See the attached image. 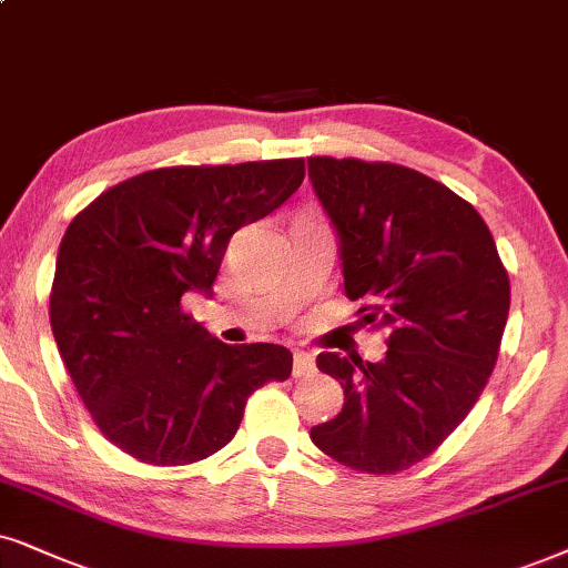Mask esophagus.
I'll return each instance as SVG.
<instances>
[{"label":"esophagus","mask_w":568,"mask_h":568,"mask_svg":"<svg viewBox=\"0 0 568 568\" xmlns=\"http://www.w3.org/2000/svg\"><path fill=\"white\" fill-rule=\"evenodd\" d=\"M314 372V356L306 351H296L293 354V377H306Z\"/></svg>","instance_id":"1"}]
</instances>
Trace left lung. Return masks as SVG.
<instances>
[{"mask_svg": "<svg viewBox=\"0 0 568 568\" xmlns=\"http://www.w3.org/2000/svg\"><path fill=\"white\" fill-rule=\"evenodd\" d=\"M308 181L333 225L346 296L383 327L379 362L320 354L343 387L335 419L312 427L329 458L396 475L433 450L477 404L498 358L511 288L475 206L390 162L308 156Z\"/></svg>", "mask_w": 568, "mask_h": 568, "instance_id": "8db88e82", "label": "left lung"}]
</instances>
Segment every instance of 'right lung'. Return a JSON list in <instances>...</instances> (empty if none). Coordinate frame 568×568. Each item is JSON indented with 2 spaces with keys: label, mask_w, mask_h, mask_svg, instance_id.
Returning a JSON list of instances; mask_svg holds the SVG:
<instances>
[{
  "label": "right lung",
  "mask_w": 568,
  "mask_h": 568,
  "mask_svg": "<svg viewBox=\"0 0 568 568\" xmlns=\"http://www.w3.org/2000/svg\"><path fill=\"white\" fill-rule=\"evenodd\" d=\"M304 181V160L168 168L104 191L57 251L49 320L75 390L106 440L181 466L233 440L256 387L291 377L275 343L227 346L183 314L210 296L227 241Z\"/></svg>",
  "instance_id": "obj_1"
}]
</instances>
